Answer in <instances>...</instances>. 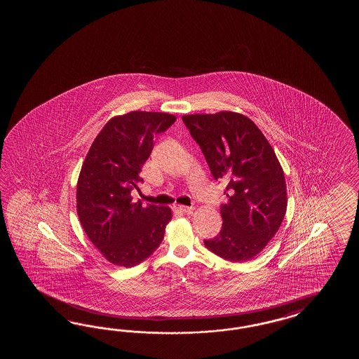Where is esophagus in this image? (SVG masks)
I'll use <instances>...</instances> for the list:
<instances>
[{"label":"esophagus","mask_w":359,"mask_h":359,"mask_svg":"<svg viewBox=\"0 0 359 359\" xmlns=\"http://www.w3.org/2000/svg\"><path fill=\"white\" fill-rule=\"evenodd\" d=\"M175 209H176L177 212H180V213L182 214H191L192 213V210H194V208H191V206L184 205L175 206Z\"/></svg>","instance_id":"34e87169"}]
</instances>
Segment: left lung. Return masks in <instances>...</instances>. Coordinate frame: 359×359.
Listing matches in <instances>:
<instances>
[{
  "label": "left lung",
  "mask_w": 359,
  "mask_h": 359,
  "mask_svg": "<svg viewBox=\"0 0 359 359\" xmlns=\"http://www.w3.org/2000/svg\"><path fill=\"white\" fill-rule=\"evenodd\" d=\"M182 121L214 180L227 181L222 229L204 244L223 259L248 262L267 246L286 213V183L275 151L243 114L183 115Z\"/></svg>",
  "instance_id": "1"
}]
</instances>
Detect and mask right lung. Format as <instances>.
<instances>
[{"instance_id": "right-lung-1", "label": "right lung", "mask_w": 359, "mask_h": 359, "mask_svg": "<svg viewBox=\"0 0 359 359\" xmlns=\"http://www.w3.org/2000/svg\"><path fill=\"white\" fill-rule=\"evenodd\" d=\"M176 122L175 115L130 111L115 116L95 138L76 184V212L92 244L110 263L135 267L164 238L168 206L132 201L130 192L154 149V137Z\"/></svg>"}]
</instances>
